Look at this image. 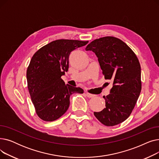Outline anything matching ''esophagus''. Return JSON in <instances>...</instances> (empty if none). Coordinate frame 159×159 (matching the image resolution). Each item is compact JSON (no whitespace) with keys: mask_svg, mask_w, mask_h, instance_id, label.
Masks as SVG:
<instances>
[{"mask_svg":"<svg viewBox=\"0 0 159 159\" xmlns=\"http://www.w3.org/2000/svg\"><path fill=\"white\" fill-rule=\"evenodd\" d=\"M86 96L88 97V98H92V97H94L95 95H93V94H91L89 93H86Z\"/></svg>","mask_w":159,"mask_h":159,"instance_id":"esophagus-1","label":"esophagus"}]
</instances>
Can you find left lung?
<instances>
[{"mask_svg": "<svg viewBox=\"0 0 159 159\" xmlns=\"http://www.w3.org/2000/svg\"><path fill=\"white\" fill-rule=\"evenodd\" d=\"M86 50L97 55L105 79L113 80L110 93L103 97L106 107L94 115L106 126L120 124L129 116L141 91L138 58L126 43L113 37L95 39Z\"/></svg>", "mask_w": 159, "mask_h": 159, "instance_id": "1", "label": "left lung"}]
</instances>
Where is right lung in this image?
<instances>
[{"label":"right lung","mask_w":159,"mask_h":159,"mask_svg":"<svg viewBox=\"0 0 159 159\" xmlns=\"http://www.w3.org/2000/svg\"><path fill=\"white\" fill-rule=\"evenodd\" d=\"M88 41L59 39L39 49L28 67V88L39 117L47 122L59 119L70 106V97L84 90L65 84L61 76L68 71L69 56L74 49Z\"/></svg>","instance_id":"obj_1"}]
</instances>
